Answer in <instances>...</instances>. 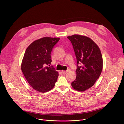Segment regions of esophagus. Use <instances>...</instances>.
Masks as SVG:
<instances>
[{
    "label": "esophagus",
    "mask_w": 124,
    "mask_h": 124,
    "mask_svg": "<svg viewBox=\"0 0 124 124\" xmlns=\"http://www.w3.org/2000/svg\"><path fill=\"white\" fill-rule=\"evenodd\" d=\"M67 71H65V70H62V73L63 74H66L67 73Z\"/></svg>",
    "instance_id": "1"
}]
</instances>
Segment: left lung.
Wrapping results in <instances>:
<instances>
[{
  "label": "left lung",
  "instance_id": "obj_1",
  "mask_svg": "<svg viewBox=\"0 0 124 124\" xmlns=\"http://www.w3.org/2000/svg\"><path fill=\"white\" fill-rule=\"evenodd\" d=\"M67 38L72 44L77 60V77L71 85L76 90L84 91L94 85L101 74L103 61L101 50L89 37L75 34Z\"/></svg>",
  "mask_w": 124,
  "mask_h": 124
}]
</instances>
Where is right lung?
I'll list each match as a JSON object with an SVG mask.
<instances>
[{"instance_id": "right-lung-1", "label": "right lung", "mask_w": 124, "mask_h": 124, "mask_svg": "<svg viewBox=\"0 0 124 124\" xmlns=\"http://www.w3.org/2000/svg\"><path fill=\"white\" fill-rule=\"evenodd\" d=\"M59 38L45 37L35 40L26 48L21 69L30 86L35 90L45 93L55 86L59 76L54 67H48L51 62L52 49Z\"/></svg>"}]
</instances>
